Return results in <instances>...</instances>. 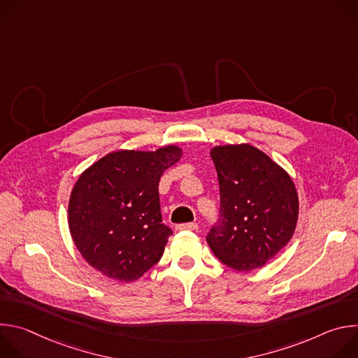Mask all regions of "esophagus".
Returning <instances> with one entry per match:
<instances>
[{
	"mask_svg": "<svg viewBox=\"0 0 358 358\" xmlns=\"http://www.w3.org/2000/svg\"><path fill=\"white\" fill-rule=\"evenodd\" d=\"M177 229H178V231H196V229H198V225L194 224V222H188V224L177 225Z\"/></svg>",
	"mask_w": 358,
	"mask_h": 358,
	"instance_id": "esophagus-1",
	"label": "esophagus"
}]
</instances>
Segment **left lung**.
I'll list each match as a JSON object with an SVG mask.
<instances>
[{
	"mask_svg": "<svg viewBox=\"0 0 358 358\" xmlns=\"http://www.w3.org/2000/svg\"><path fill=\"white\" fill-rule=\"evenodd\" d=\"M210 155L220 180L221 220L207 242L231 269L264 268L294 234L299 218L294 182L285 169L248 143L215 145Z\"/></svg>",
	"mask_w": 358,
	"mask_h": 358,
	"instance_id": "left-lung-1",
	"label": "left lung"
}]
</instances>
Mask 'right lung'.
<instances>
[{"label":"right lung","mask_w":358,"mask_h":358,"mask_svg":"<svg viewBox=\"0 0 358 358\" xmlns=\"http://www.w3.org/2000/svg\"><path fill=\"white\" fill-rule=\"evenodd\" d=\"M182 155L176 144L117 150L80 174L69 198L68 225L92 268L129 283L160 261L173 231L162 224L159 182Z\"/></svg>","instance_id":"obj_1"}]
</instances>
